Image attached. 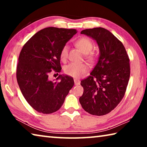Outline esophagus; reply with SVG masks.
Listing matches in <instances>:
<instances>
[{"label": "esophagus", "mask_w": 147, "mask_h": 147, "mask_svg": "<svg viewBox=\"0 0 147 147\" xmlns=\"http://www.w3.org/2000/svg\"><path fill=\"white\" fill-rule=\"evenodd\" d=\"M74 84H75L76 86H78L80 84V80L78 79H74Z\"/></svg>", "instance_id": "1"}]
</instances>
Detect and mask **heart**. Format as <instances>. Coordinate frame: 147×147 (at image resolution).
Instances as JSON below:
<instances>
[{
    "mask_svg": "<svg viewBox=\"0 0 147 147\" xmlns=\"http://www.w3.org/2000/svg\"><path fill=\"white\" fill-rule=\"evenodd\" d=\"M77 47L85 54V57L89 61H94L96 59V54L90 52L93 47V44L90 39L87 38H81L76 41ZM69 47L64 45L60 51V58L62 61H66L68 56ZM64 73L68 76L74 78H80L88 71V67L84 63H71L64 67Z\"/></svg>",
    "mask_w": 147,
    "mask_h": 147,
    "instance_id": "1",
    "label": "heart"
}]
</instances>
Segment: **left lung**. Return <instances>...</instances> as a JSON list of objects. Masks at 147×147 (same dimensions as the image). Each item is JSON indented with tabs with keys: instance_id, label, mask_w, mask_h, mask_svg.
<instances>
[{
	"instance_id": "obj_1",
	"label": "left lung",
	"mask_w": 147,
	"mask_h": 147,
	"mask_svg": "<svg viewBox=\"0 0 147 147\" xmlns=\"http://www.w3.org/2000/svg\"><path fill=\"white\" fill-rule=\"evenodd\" d=\"M81 34L96 41L100 56L91 75L81 81L84 93L80 103L91 115H106L124 97L130 75V59L121 41L108 30L98 27Z\"/></svg>"
}]
</instances>
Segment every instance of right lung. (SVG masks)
<instances>
[{
    "instance_id": "obj_1",
    "label": "right lung",
    "mask_w": 147,
    "mask_h": 147,
    "mask_svg": "<svg viewBox=\"0 0 147 147\" xmlns=\"http://www.w3.org/2000/svg\"><path fill=\"white\" fill-rule=\"evenodd\" d=\"M75 29L48 27L34 34L24 45L17 67L19 88L30 105L44 114L58 111L74 86L73 78L59 75L51 81L52 72L60 73V51L76 34ZM58 74V73H57Z\"/></svg>"
}]
</instances>
